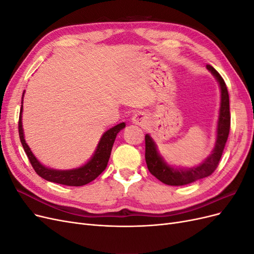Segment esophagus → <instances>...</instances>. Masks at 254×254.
<instances>
[{
	"mask_svg": "<svg viewBox=\"0 0 254 254\" xmlns=\"http://www.w3.org/2000/svg\"><path fill=\"white\" fill-rule=\"evenodd\" d=\"M132 123L139 126H145L147 124V117H146L144 112H139L132 117Z\"/></svg>",
	"mask_w": 254,
	"mask_h": 254,
	"instance_id": "1",
	"label": "esophagus"
}]
</instances>
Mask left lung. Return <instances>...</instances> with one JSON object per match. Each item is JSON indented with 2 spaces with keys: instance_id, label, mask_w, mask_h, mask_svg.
<instances>
[{
  "instance_id": "left-lung-1",
  "label": "left lung",
  "mask_w": 254,
  "mask_h": 254,
  "mask_svg": "<svg viewBox=\"0 0 254 254\" xmlns=\"http://www.w3.org/2000/svg\"><path fill=\"white\" fill-rule=\"evenodd\" d=\"M206 67L218 80L221 90V103L217 125V140L216 143H215V148L212 155L202 164L197 167L190 168V170H184V168L183 170H180V168L177 170V168H173L164 162V160L160 157L157 151L155 142L152 141L148 134L145 135V160L148 171L157 179L165 184H168V186H184V184L203 179L205 177L212 175L217 168L221 155L225 149L230 132V124H231L228 89L220 74L210 64H206Z\"/></svg>"
}]
</instances>
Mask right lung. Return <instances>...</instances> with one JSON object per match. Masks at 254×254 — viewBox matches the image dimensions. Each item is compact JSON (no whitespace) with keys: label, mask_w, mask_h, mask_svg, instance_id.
<instances>
[{"label":"right lung","mask_w":254,"mask_h":254,"mask_svg":"<svg viewBox=\"0 0 254 254\" xmlns=\"http://www.w3.org/2000/svg\"><path fill=\"white\" fill-rule=\"evenodd\" d=\"M21 113H22V106L20 110L19 124H18L19 135H20V140H21L23 148H24V151L27 155V158L35 170V172L37 173V175H39L41 178L45 180L59 183V184H64V186H68V187L84 186V184H87L96 179L97 177L105 171V168L107 167V164H108V161L111 155V149H112L115 137H117V134L121 131V130L125 127V123H121V124L112 127L109 130H107V131L103 134L101 141H99L93 157H92V159L86 165H83L79 168H76V170L56 171V170H51V168L43 166L39 161L35 158L32 151H30L28 145L25 143L24 135H23Z\"/></svg>","instance_id":"right-lung-1"}]
</instances>
